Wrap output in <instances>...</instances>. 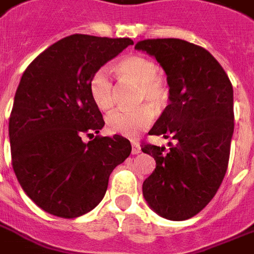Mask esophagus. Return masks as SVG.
Returning a JSON list of instances; mask_svg holds the SVG:
<instances>
[{
	"instance_id": "1",
	"label": "esophagus",
	"mask_w": 254,
	"mask_h": 254,
	"mask_svg": "<svg viewBox=\"0 0 254 254\" xmlns=\"http://www.w3.org/2000/svg\"><path fill=\"white\" fill-rule=\"evenodd\" d=\"M139 152H140L139 144L135 143V142H131V153H133V155H138Z\"/></svg>"
}]
</instances>
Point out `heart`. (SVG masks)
Here are the masks:
<instances>
[{
	"mask_svg": "<svg viewBox=\"0 0 254 254\" xmlns=\"http://www.w3.org/2000/svg\"><path fill=\"white\" fill-rule=\"evenodd\" d=\"M157 65L150 58L142 55H129L114 65V71L123 84L135 85L134 102L147 103L130 111H115L107 116L108 131L123 137L134 138L144 130L153 120V111L148 106L160 108L168 101L167 82L157 73ZM91 99L102 111H110L115 106L116 90L110 76L104 69L95 72L90 78Z\"/></svg>",
	"mask_w": 254,
	"mask_h": 254,
	"instance_id": "heart-1",
	"label": "heart"
}]
</instances>
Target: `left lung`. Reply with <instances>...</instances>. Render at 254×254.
<instances>
[{
    "label": "left lung",
    "instance_id": "8db88e82",
    "mask_svg": "<svg viewBox=\"0 0 254 254\" xmlns=\"http://www.w3.org/2000/svg\"><path fill=\"white\" fill-rule=\"evenodd\" d=\"M135 49L156 58L169 85V104L150 134L174 140L168 151L142 146L156 160L143 182V196L159 216L185 221L208 205L227 170L234 133L232 85L209 51L185 40H143Z\"/></svg>",
    "mask_w": 254,
    "mask_h": 254
}]
</instances>
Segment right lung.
Instances as JSON below:
<instances>
[{"instance_id":"obj_1","label":"right lung","mask_w":254,"mask_h":254,"mask_svg":"<svg viewBox=\"0 0 254 254\" xmlns=\"http://www.w3.org/2000/svg\"><path fill=\"white\" fill-rule=\"evenodd\" d=\"M129 45L130 38L68 36L23 73L8 120L12 169L33 203L53 216L94 209L112 170L130 155L125 138L98 135L104 121L89 89L91 76ZM84 135L95 139L85 144Z\"/></svg>"}]
</instances>
